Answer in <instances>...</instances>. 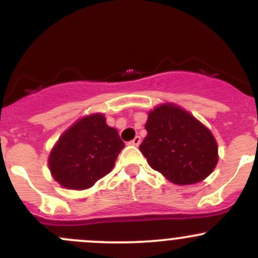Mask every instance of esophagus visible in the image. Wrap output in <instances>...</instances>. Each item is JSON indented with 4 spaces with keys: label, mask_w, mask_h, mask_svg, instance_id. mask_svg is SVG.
<instances>
[{
    "label": "esophagus",
    "mask_w": 258,
    "mask_h": 258,
    "mask_svg": "<svg viewBox=\"0 0 258 258\" xmlns=\"http://www.w3.org/2000/svg\"><path fill=\"white\" fill-rule=\"evenodd\" d=\"M140 144H141V137H140V136H136L134 140H132L131 142H130V145L136 146V147H137V146H139Z\"/></svg>",
    "instance_id": "esophagus-1"
}]
</instances>
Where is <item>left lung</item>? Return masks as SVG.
<instances>
[{
	"label": "left lung",
	"instance_id": "left-lung-1",
	"mask_svg": "<svg viewBox=\"0 0 258 258\" xmlns=\"http://www.w3.org/2000/svg\"><path fill=\"white\" fill-rule=\"evenodd\" d=\"M140 151L155 171L175 184L202 181L215 170L217 142L206 126L183 108L165 103L148 113Z\"/></svg>",
	"mask_w": 258,
	"mask_h": 258
}]
</instances>
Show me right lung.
Masks as SVG:
<instances>
[{"instance_id":"obj_1","label":"right lung","mask_w":258,"mask_h":258,"mask_svg":"<svg viewBox=\"0 0 258 258\" xmlns=\"http://www.w3.org/2000/svg\"><path fill=\"white\" fill-rule=\"evenodd\" d=\"M123 147L117 130L106 123L103 114H90L59 137L49 153V171L66 188H90L110 173Z\"/></svg>"}]
</instances>
